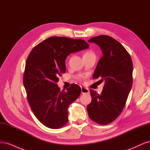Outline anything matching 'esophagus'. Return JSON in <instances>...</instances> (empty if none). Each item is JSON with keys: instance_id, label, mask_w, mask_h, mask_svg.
<instances>
[{"instance_id": "34e87169", "label": "esophagus", "mask_w": 150, "mask_h": 150, "mask_svg": "<svg viewBox=\"0 0 150 150\" xmlns=\"http://www.w3.org/2000/svg\"><path fill=\"white\" fill-rule=\"evenodd\" d=\"M81 93H82L83 94L89 93V91L88 89L84 87H81Z\"/></svg>"}]
</instances>
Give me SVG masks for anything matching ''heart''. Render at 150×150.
Returning a JSON list of instances; mask_svg holds the SVG:
<instances>
[{
    "label": "heart",
    "instance_id": "b5f03b06",
    "mask_svg": "<svg viewBox=\"0 0 150 150\" xmlns=\"http://www.w3.org/2000/svg\"><path fill=\"white\" fill-rule=\"evenodd\" d=\"M91 55H94V52L91 51H87L84 53V56H91Z\"/></svg>",
    "mask_w": 150,
    "mask_h": 150
}]
</instances>
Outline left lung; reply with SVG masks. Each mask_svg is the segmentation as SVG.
<instances>
[{"instance_id":"obj_1","label":"left lung","mask_w":150,"mask_h":150,"mask_svg":"<svg viewBox=\"0 0 150 150\" xmlns=\"http://www.w3.org/2000/svg\"><path fill=\"white\" fill-rule=\"evenodd\" d=\"M88 42L96 44L103 54L93 78L105 83L101 94L90 90L92 101L87 110L90 119L107 125L118 117L125 106L133 84V62L126 49L110 36H96Z\"/></svg>"}]
</instances>
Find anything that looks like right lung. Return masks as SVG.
<instances>
[{"label": "right lung", "instance_id": "obj_1", "mask_svg": "<svg viewBox=\"0 0 150 150\" xmlns=\"http://www.w3.org/2000/svg\"><path fill=\"white\" fill-rule=\"evenodd\" d=\"M89 47L81 39L51 37L35 46L27 59L23 79L27 98L35 117L49 128L58 129L67 123V108L81 93L76 84L67 91L58 87L59 77L66 72V59Z\"/></svg>", "mask_w": 150, "mask_h": 150}]
</instances>
